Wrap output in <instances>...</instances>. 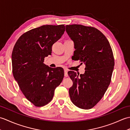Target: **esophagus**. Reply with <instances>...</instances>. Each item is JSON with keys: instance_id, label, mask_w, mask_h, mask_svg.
Wrapping results in <instances>:
<instances>
[{"instance_id": "obj_1", "label": "esophagus", "mask_w": 130, "mask_h": 130, "mask_svg": "<svg viewBox=\"0 0 130 130\" xmlns=\"http://www.w3.org/2000/svg\"><path fill=\"white\" fill-rule=\"evenodd\" d=\"M64 76L65 77H68V70L65 69L64 70Z\"/></svg>"}]
</instances>
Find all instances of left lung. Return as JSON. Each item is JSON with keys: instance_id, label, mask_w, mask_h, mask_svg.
<instances>
[{"instance_id": "obj_1", "label": "left lung", "mask_w": 130, "mask_h": 130, "mask_svg": "<svg viewBox=\"0 0 130 130\" xmlns=\"http://www.w3.org/2000/svg\"><path fill=\"white\" fill-rule=\"evenodd\" d=\"M66 31L74 43L75 60L85 64V73L80 76L68 72L73 82L70 97L76 107L89 109L103 97L111 83L113 54L106 36L94 27L71 24L66 26Z\"/></svg>"}]
</instances>
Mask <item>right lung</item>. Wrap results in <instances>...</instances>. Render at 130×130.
<instances>
[{
	"mask_svg": "<svg viewBox=\"0 0 130 130\" xmlns=\"http://www.w3.org/2000/svg\"><path fill=\"white\" fill-rule=\"evenodd\" d=\"M65 26L43 25L24 33L12 51L13 76L26 98L36 107L48 104L61 83L62 68L52 69L43 63L51 54L52 46L61 37Z\"/></svg>",
	"mask_w": 130,
	"mask_h": 130,
	"instance_id": "1",
	"label": "right lung"
}]
</instances>
